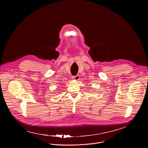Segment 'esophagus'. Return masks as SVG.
<instances>
[{
    "instance_id": "obj_1",
    "label": "esophagus",
    "mask_w": 148,
    "mask_h": 148,
    "mask_svg": "<svg viewBox=\"0 0 148 148\" xmlns=\"http://www.w3.org/2000/svg\"><path fill=\"white\" fill-rule=\"evenodd\" d=\"M73 79L75 80H80V76L79 75H77L76 76H73Z\"/></svg>"
}]
</instances>
